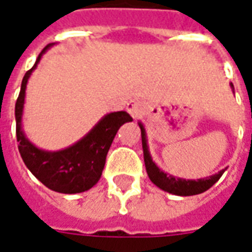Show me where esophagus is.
Here are the masks:
<instances>
[{
  "label": "esophagus",
  "mask_w": 252,
  "mask_h": 252,
  "mask_svg": "<svg viewBox=\"0 0 252 252\" xmlns=\"http://www.w3.org/2000/svg\"><path fill=\"white\" fill-rule=\"evenodd\" d=\"M126 111L129 112L133 118H138L141 114H142V111H144V104H142V101L138 100V99H133V100H130L129 103H127Z\"/></svg>",
  "instance_id": "34e87169"
}]
</instances>
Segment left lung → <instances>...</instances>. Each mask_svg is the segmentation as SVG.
<instances>
[{"label":"left lung","mask_w":252,"mask_h":252,"mask_svg":"<svg viewBox=\"0 0 252 252\" xmlns=\"http://www.w3.org/2000/svg\"><path fill=\"white\" fill-rule=\"evenodd\" d=\"M232 91L235 92L233 84L231 83ZM138 126L141 129V140H142V151H144V161H145V168L148 172L149 179L152 180L153 185H156L158 189L164 191L174 194V195H180V197H189V195H197L201 192L206 191L210 187L215 185L217 180L220 179L221 175L225 172V169H221L220 172L203 178V179H182V178H175L174 175H168L164 172L163 169L158 167V164L152 160L151 152L148 148V140H146V131L144 125L138 122Z\"/></svg>","instance_id":"obj_1"}]
</instances>
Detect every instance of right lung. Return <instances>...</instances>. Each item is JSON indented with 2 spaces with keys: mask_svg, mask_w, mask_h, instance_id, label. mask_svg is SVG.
I'll return each mask as SVG.
<instances>
[{
  "mask_svg": "<svg viewBox=\"0 0 252 252\" xmlns=\"http://www.w3.org/2000/svg\"><path fill=\"white\" fill-rule=\"evenodd\" d=\"M53 46L47 44L36 58L35 65L26 73L15 107L16 137L21 158L31 171L50 190L62 194H77L87 191L99 182L106 164V158L117 131L123 123L131 122L133 118L126 111L107 114L76 144L62 151L50 152L39 149L27 138L21 127L23 108L26 100L28 78L36 69L42 55Z\"/></svg>",
  "mask_w": 252,
  "mask_h": 252,
  "instance_id": "right-lung-1",
  "label": "right lung"
}]
</instances>
